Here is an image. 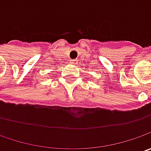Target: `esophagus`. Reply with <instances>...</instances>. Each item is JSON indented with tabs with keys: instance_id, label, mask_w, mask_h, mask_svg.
I'll return each instance as SVG.
<instances>
[{
	"instance_id": "34e87169",
	"label": "esophagus",
	"mask_w": 151,
	"mask_h": 151,
	"mask_svg": "<svg viewBox=\"0 0 151 151\" xmlns=\"http://www.w3.org/2000/svg\"><path fill=\"white\" fill-rule=\"evenodd\" d=\"M71 63L73 65H76V60H71Z\"/></svg>"
}]
</instances>
